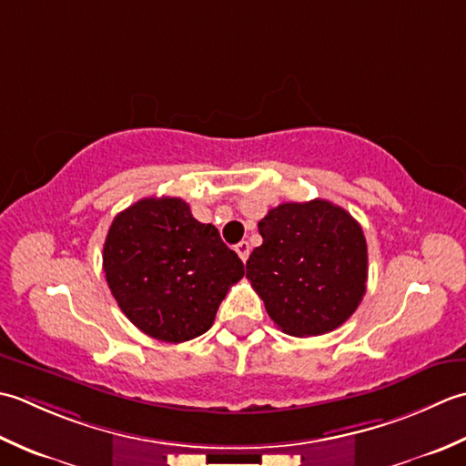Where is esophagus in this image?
Here are the masks:
<instances>
[{"label": "esophagus", "mask_w": 466, "mask_h": 466, "mask_svg": "<svg viewBox=\"0 0 466 466\" xmlns=\"http://www.w3.org/2000/svg\"><path fill=\"white\" fill-rule=\"evenodd\" d=\"M235 251L241 258V261H247V258H249V251H251V245L247 241H241V243L235 245Z\"/></svg>", "instance_id": "34e87169"}]
</instances>
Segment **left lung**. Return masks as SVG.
I'll return each mask as SVG.
<instances>
[{
	"instance_id": "1",
	"label": "left lung",
	"mask_w": 466,
	"mask_h": 466,
	"mask_svg": "<svg viewBox=\"0 0 466 466\" xmlns=\"http://www.w3.org/2000/svg\"><path fill=\"white\" fill-rule=\"evenodd\" d=\"M258 227L263 243L247 259V279L275 326L308 338L344 324L368 279L366 237L354 217L313 198L278 205Z\"/></svg>"
}]
</instances>
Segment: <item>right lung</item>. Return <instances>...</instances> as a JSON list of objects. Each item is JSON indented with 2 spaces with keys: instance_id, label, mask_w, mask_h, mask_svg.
Wrapping results in <instances>:
<instances>
[{
  "instance_id": "add662e5",
  "label": "right lung",
  "mask_w": 466,
  "mask_h": 466,
  "mask_svg": "<svg viewBox=\"0 0 466 466\" xmlns=\"http://www.w3.org/2000/svg\"><path fill=\"white\" fill-rule=\"evenodd\" d=\"M102 268L125 316L147 336L180 344L213 326L243 261L215 225L177 197H147L114 217Z\"/></svg>"
}]
</instances>
